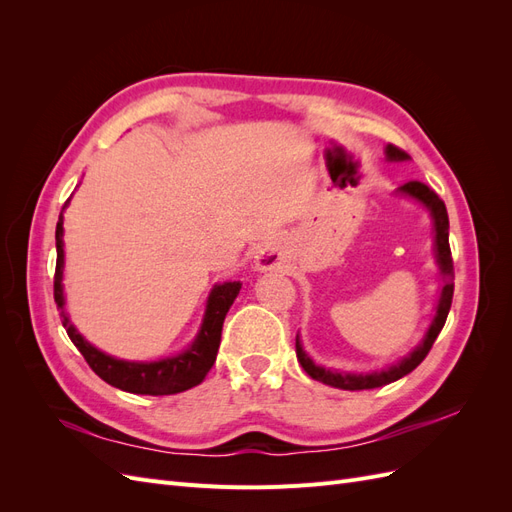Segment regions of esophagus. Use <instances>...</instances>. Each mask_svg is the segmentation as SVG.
Instances as JSON below:
<instances>
[{
  "label": "esophagus",
  "mask_w": 512,
  "mask_h": 512,
  "mask_svg": "<svg viewBox=\"0 0 512 512\" xmlns=\"http://www.w3.org/2000/svg\"><path fill=\"white\" fill-rule=\"evenodd\" d=\"M254 262H256L258 271H275L284 265V256L275 245L260 243L256 250V256H254Z\"/></svg>",
  "instance_id": "esophagus-1"
}]
</instances>
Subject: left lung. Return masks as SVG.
Here are the masks:
<instances>
[{
    "label": "left lung",
    "instance_id": "obj_1",
    "mask_svg": "<svg viewBox=\"0 0 512 512\" xmlns=\"http://www.w3.org/2000/svg\"><path fill=\"white\" fill-rule=\"evenodd\" d=\"M386 158L389 160H408L410 156L395 145L386 147ZM399 192H404L416 200H421V203L431 211V218H433V226H436V256H438V265L444 277H448L442 294H440V301H438V309H436V318H433L431 327L423 339V344L418 346L408 359L401 361L399 365H393L391 369H384L378 371V374H367V376H356V374H339V371H331V369H324L314 365V361L309 359V356L303 352L299 339H297V359L301 363V367L307 371V376H312L318 382H324L329 386H335V389H344V391H365V389H378V386L384 384H391L399 378H404L406 374H410L412 369H416L418 365L423 363L425 356L429 354L433 342H436V337L440 335L446 316H448V309H451L453 303V290L455 284L451 282L453 277V256H451V245H448V213H446V205L444 200L433 192L429 185L421 183V181H408L399 188Z\"/></svg>",
    "mask_w": 512,
    "mask_h": 512
}]
</instances>
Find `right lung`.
<instances>
[{
	"label": "right lung",
	"mask_w": 512,
	"mask_h": 512,
	"mask_svg": "<svg viewBox=\"0 0 512 512\" xmlns=\"http://www.w3.org/2000/svg\"><path fill=\"white\" fill-rule=\"evenodd\" d=\"M61 237H64V215L59 213V222L55 230L57 265H55V277H53V294H55L57 307L61 309V318H64L61 324H64L72 344L85 356L87 365L94 369L104 382L134 395H175L203 382L215 363V356H218L224 318L228 314L232 301L237 299L241 284L226 282L222 286L213 288V292L209 294L203 327H200V333L190 350H185L179 356H173V359H164L156 363L117 361L113 356H106L104 352L87 344L85 339L76 333L68 316L64 314V290H61V275H64V241H61Z\"/></svg>",
	"instance_id": "1"
}]
</instances>
